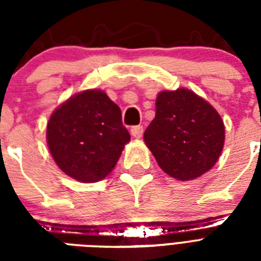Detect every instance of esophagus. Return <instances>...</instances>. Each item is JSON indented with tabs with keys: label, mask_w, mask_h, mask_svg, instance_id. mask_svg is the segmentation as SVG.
<instances>
[{
	"label": "esophagus",
	"mask_w": 261,
	"mask_h": 261,
	"mask_svg": "<svg viewBox=\"0 0 261 261\" xmlns=\"http://www.w3.org/2000/svg\"><path fill=\"white\" fill-rule=\"evenodd\" d=\"M131 135L134 137L135 139H139L141 137H142L143 134V128L142 126H134V127H131Z\"/></svg>",
	"instance_id": "1"
}]
</instances>
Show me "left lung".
<instances>
[{
  "label": "left lung",
  "instance_id": "left-lung-1",
  "mask_svg": "<svg viewBox=\"0 0 261 261\" xmlns=\"http://www.w3.org/2000/svg\"><path fill=\"white\" fill-rule=\"evenodd\" d=\"M143 139L165 173L190 181L218 161L225 124L214 107L192 90H163L157 94L155 118Z\"/></svg>",
  "mask_w": 261,
  "mask_h": 261
}]
</instances>
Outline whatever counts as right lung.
Returning <instances> with one entry per match:
<instances>
[{"mask_svg":"<svg viewBox=\"0 0 261 261\" xmlns=\"http://www.w3.org/2000/svg\"><path fill=\"white\" fill-rule=\"evenodd\" d=\"M46 138L59 169L80 182L106 178L130 142L122 111L101 89L79 92L57 107Z\"/></svg>","mask_w":261,"mask_h":261,"instance_id":"1","label":"right lung"}]
</instances>
